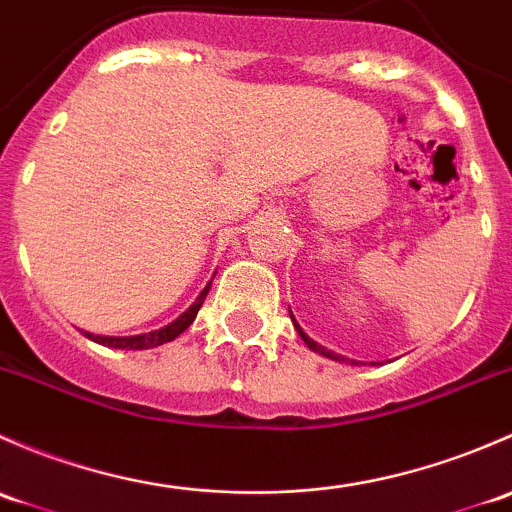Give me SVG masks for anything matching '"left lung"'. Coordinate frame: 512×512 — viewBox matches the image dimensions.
Here are the masks:
<instances>
[{
  "label": "left lung",
  "mask_w": 512,
  "mask_h": 512,
  "mask_svg": "<svg viewBox=\"0 0 512 512\" xmlns=\"http://www.w3.org/2000/svg\"><path fill=\"white\" fill-rule=\"evenodd\" d=\"M291 320H293V315H291ZM293 325H295V330H298V333H300V337H303V342H305V345H308V347H310V350L320 352V355H325V357H333V360H342V357H340V355H335V352L325 350V347H323V345H318V342H315V340H310V337H308V335H305V333H303V330H300V325H298V323H295V320H293Z\"/></svg>",
  "instance_id": "1"
}]
</instances>
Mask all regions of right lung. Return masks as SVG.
I'll list each match as a JSON object with an SVG mask.
<instances>
[{
	"label": "right lung",
	"instance_id": "right-lung-1",
	"mask_svg": "<svg viewBox=\"0 0 512 512\" xmlns=\"http://www.w3.org/2000/svg\"><path fill=\"white\" fill-rule=\"evenodd\" d=\"M209 288H212V283H207V288L199 293V298L194 300V303L189 305V308L184 310V313L179 315L177 320H172V323L165 325V328L152 330V333L133 335V337H103V335H93V333H83V335L91 337L93 342H100V345H105V347H118V350H147V347L165 345V342H172L177 335H182L184 330H187L189 325L194 323V318H197L199 308H202V303H204V298H207Z\"/></svg>",
	"mask_w": 512,
	"mask_h": 512
}]
</instances>
